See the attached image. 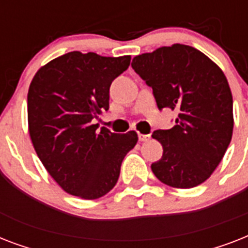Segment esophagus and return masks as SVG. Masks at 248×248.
<instances>
[{
	"label": "esophagus",
	"mask_w": 248,
	"mask_h": 248,
	"mask_svg": "<svg viewBox=\"0 0 248 248\" xmlns=\"http://www.w3.org/2000/svg\"><path fill=\"white\" fill-rule=\"evenodd\" d=\"M149 139H151V135H147V134H139L140 141H148Z\"/></svg>",
	"instance_id": "1"
}]
</instances>
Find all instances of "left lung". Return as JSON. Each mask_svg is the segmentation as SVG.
<instances>
[{
    "label": "left lung",
    "instance_id": "obj_1",
    "mask_svg": "<svg viewBox=\"0 0 248 248\" xmlns=\"http://www.w3.org/2000/svg\"><path fill=\"white\" fill-rule=\"evenodd\" d=\"M131 67L153 89L157 107L177 113L176 124L152 138L163 147L152 163L159 181L188 189L221 162L233 134V97L223 71L200 50L175 44L135 56Z\"/></svg>",
    "mask_w": 248,
    "mask_h": 248
}]
</instances>
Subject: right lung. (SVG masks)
Segmentation results:
<instances>
[{
  "label": "right lung",
  "instance_id": "1",
  "mask_svg": "<svg viewBox=\"0 0 248 248\" xmlns=\"http://www.w3.org/2000/svg\"><path fill=\"white\" fill-rule=\"evenodd\" d=\"M131 56L72 51L38 69L28 91L29 135L38 158L63 190L83 200L110 192L138 134L93 124L109 109V87Z\"/></svg>",
  "mask_w": 248,
  "mask_h": 248
}]
</instances>
